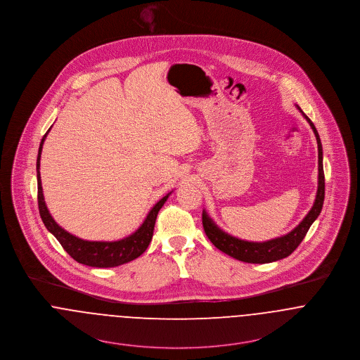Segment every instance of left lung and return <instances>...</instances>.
I'll list each match as a JSON object with an SVG mask.
<instances>
[{
  "instance_id": "obj_1",
  "label": "left lung",
  "mask_w": 360,
  "mask_h": 360,
  "mask_svg": "<svg viewBox=\"0 0 360 360\" xmlns=\"http://www.w3.org/2000/svg\"><path fill=\"white\" fill-rule=\"evenodd\" d=\"M299 110L300 107L296 106ZM302 111V110H300ZM303 117L307 120L310 127L313 129L318 144V189L316 201L311 207L310 212L306 214V217L296 226L291 233L283 236H278L275 239L266 240V242H249L238 239L230 233H224L220 230L208 213L202 212V226L204 231L207 233L208 239L212 243L221 250L223 253L231 255L235 259L249 262V264H268L277 259L285 258L295 250L300 245L303 238L309 231L310 226L314 223L322 210L323 198H325V175H323V165H322V144L321 139L318 136L317 129L314 124L310 121L309 117L303 114Z\"/></svg>"
}]
</instances>
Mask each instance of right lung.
Here are the masks:
<instances>
[{
    "instance_id": "right-lung-1",
    "label": "right lung",
    "mask_w": 360,
    "mask_h": 360,
    "mask_svg": "<svg viewBox=\"0 0 360 360\" xmlns=\"http://www.w3.org/2000/svg\"><path fill=\"white\" fill-rule=\"evenodd\" d=\"M50 130V129H49ZM43 136L41 146H39V152H38V159H37V178H38V205H39V213L42 217V221L46 226V229L53 233L57 240L61 243L64 248L65 252L69 254L73 259H76L80 264H84L88 266H95V268H112V266H120L122 264L130 262L136 259L144 253L148 248L149 242L153 235V229H155V221L158 217V213L160 208L165 205L167 201L169 194H166L162 200H159L153 208L149 211L144 223L127 238L120 239V240H112V242H99V240H84L82 238H77L72 233L65 231L63 227H60L56 220L51 217L50 212L46 207L44 197H43L42 181H41V153H42L43 143L46 140V136Z\"/></svg>"
}]
</instances>
